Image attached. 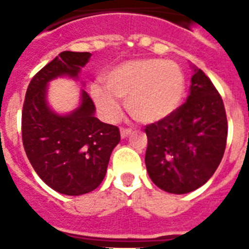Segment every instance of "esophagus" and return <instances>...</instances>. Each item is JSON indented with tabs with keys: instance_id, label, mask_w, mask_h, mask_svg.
<instances>
[{
	"instance_id": "obj_1",
	"label": "esophagus",
	"mask_w": 249,
	"mask_h": 249,
	"mask_svg": "<svg viewBox=\"0 0 249 249\" xmlns=\"http://www.w3.org/2000/svg\"><path fill=\"white\" fill-rule=\"evenodd\" d=\"M132 133V129L129 128H121L120 129V134H121V138H126Z\"/></svg>"
}]
</instances>
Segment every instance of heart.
<instances>
[{
    "instance_id": "heart-1",
    "label": "heart",
    "mask_w": 249,
    "mask_h": 249,
    "mask_svg": "<svg viewBox=\"0 0 249 249\" xmlns=\"http://www.w3.org/2000/svg\"><path fill=\"white\" fill-rule=\"evenodd\" d=\"M103 85L90 88L91 99L107 121L121 115L117 99L126 103L133 119L151 124L164 120L179 107L185 95V75L172 60L132 59L106 72Z\"/></svg>"
}]
</instances>
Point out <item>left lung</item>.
<instances>
[{
    "mask_svg": "<svg viewBox=\"0 0 249 249\" xmlns=\"http://www.w3.org/2000/svg\"><path fill=\"white\" fill-rule=\"evenodd\" d=\"M144 132L151 181L166 193H191L212 177L224 156L228 119L222 98L208 76L194 68L187 101Z\"/></svg>",
    "mask_w": 249,
    "mask_h": 249,
    "instance_id": "left-lung-1",
    "label": "left lung"
}]
</instances>
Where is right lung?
Segmentation results:
<instances>
[{
	"label": "right lung",
	"instance_id": "add662e5",
	"mask_svg": "<svg viewBox=\"0 0 249 249\" xmlns=\"http://www.w3.org/2000/svg\"><path fill=\"white\" fill-rule=\"evenodd\" d=\"M90 53L63 52L33 76L21 112V138L25 154L42 181L64 195H83L101 185L109 156L120 142L115 125L95 117V106L85 90L81 103L67 115L48 105L49 81L58 76L77 77Z\"/></svg>",
	"mask_w": 249,
	"mask_h": 249
}]
</instances>
